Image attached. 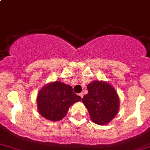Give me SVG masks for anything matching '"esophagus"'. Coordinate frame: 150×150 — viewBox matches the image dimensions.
<instances>
[{
    "mask_svg": "<svg viewBox=\"0 0 150 150\" xmlns=\"http://www.w3.org/2000/svg\"><path fill=\"white\" fill-rule=\"evenodd\" d=\"M79 96H81V98H83V93H79Z\"/></svg>",
    "mask_w": 150,
    "mask_h": 150,
    "instance_id": "esophagus-1",
    "label": "esophagus"
}]
</instances>
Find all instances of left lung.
Returning <instances> with one entry per match:
<instances>
[{
    "label": "left lung",
    "mask_w": 150,
    "mask_h": 150,
    "mask_svg": "<svg viewBox=\"0 0 150 150\" xmlns=\"http://www.w3.org/2000/svg\"><path fill=\"white\" fill-rule=\"evenodd\" d=\"M88 93L82 102L88 110L90 119L98 125L110 122L118 113L120 100L115 89L110 83L94 81L87 85Z\"/></svg>",
    "instance_id": "left-lung-1"
}]
</instances>
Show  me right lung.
Returning a JSON list of instances; mask_svg holds the SVG:
<instances>
[{"label":"right lung","instance_id":"add662e5","mask_svg":"<svg viewBox=\"0 0 150 150\" xmlns=\"http://www.w3.org/2000/svg\"><path fill=\"white\" fill-rule=\"evenodd\" d=\"M81 100L72 87L60 81L45 85L39 92L36 102L39 113L51 121H59L68 113L70 106Z\"/></svg>","mask_w":150,"mask_h":150}]
</instances>
